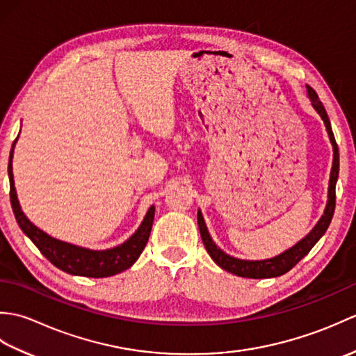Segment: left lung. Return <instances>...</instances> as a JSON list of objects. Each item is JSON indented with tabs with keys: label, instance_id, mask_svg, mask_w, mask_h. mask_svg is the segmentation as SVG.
Returning a JSON list of instances; mask_svg holds the SVG:
<instances>
[{
	"label": "left lung",
	"instance_id": "1",
	"mask_svg": "<svg viewBox=\"0 0 356 356\" xmlns=\"http://www.w3.org/2000/svg\"><path fill=\"white\" fill-rule=\"evenodd\" d=\"M307 90V97L311 101L314 110L318 113V116L323 119L324 127H326V131L329 134V140L332 143V149H334V161H332V170H330V179H329V190H327V203L326 208H324V213L320 217V220L312 228V231L307 234L306 237L297 241L292 248L286 249L284 252L278 254L272 259H264V260H241L237 257H232L226 254L218 248L214 240L211 238L209 231L207 228V223L203 220L202 211H197V223L200 229V236L203 240V245H205L207 251L211 259H213L218 266L222 269L231 272L234 275L245 277V278H272V277H280L286 274L287 270H291L295 264H297L307 252L315 246L316 241H318L324 232L327 231L332 217H334L335 211V185L338 180V172H339V153H338V145L335 142L334 131H332V125L329 116L326 113V108L323 107L321 101L316 96L315 90L312 87L306 86Z\"/></svg>",
	"mask_w": 356,
	"mask_h": 356
}]
</instances>
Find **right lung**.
<instances>
[{"label": "right lung", "mask_w": 356, "mask_h": 356, "mask_svg": "<svg viewBox=\"0 0 356 356\" xmlns=\"http://www.w3.org/2000/svg\"><path fill=\"white\" fill-rule=\"evenodd\" d=\"M18 138L13 142L12 149H10V157H9L12 209L22 232H24L26 236L33 241V245L40 249L45 259L55 264L58 269L67 272V274L90 277V278L111 277L128 268H131L136 263V260L139 259V255L142 254L143 248H145L147 241L149 238L156 208L153 205L148 208L140 226L134 231V234L130 238H127L124 243L110 249H88V248L73 245V243H69V241L49 236L47 232L40 229L35 223L29 220L27 216L24 214V211L21 209V205H19L17 188H15L13 166H12L13 149Z\"/></svg>", "instance_id": "obj_1"}]
</instances>
